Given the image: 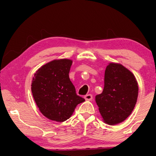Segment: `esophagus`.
Segmentation results:
<instances>
[{
  "label": "esophagus",
  "instance_id": "1",
  "mask_svg": "<svg viewBox=\"0 0 156 156\" xmlns=\"http://www.w3.org/2000/svg\"><path fill=\"white\" fill-rule=\"evenodd\" d=\"M84 99L87 100V101H92V94H86V95L84 96Z\"/></svg>",
  "mask_w": 156,
  "mask_h": 156
}]
</instances>
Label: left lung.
<instances>
[{"instance_id": "obj_1", "label": "left lung", "mask_w": 156, "mask_h": 156, "mask_svg": "<svg viewBox=\"0 0 156 156\" xmlns=\"http://www.w3.org/2000/svg\"><path fill=\"white\" fill-rule=\"evenodd\" d=\"M72 64V60L67 58L53 60L39 68L33 77L34 99L40 112L51 120H67L77 105L85 101L77 95L69 78Z\"/></svg>"}]
</instances>
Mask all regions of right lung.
Segmentation results:
<instances>
[{
  "label": "right lung",
  "instance_id": "right-lung-1",
  "mask_svg": "<svg viewBox=\"0 0 156 156\" xmlns=\"http://www.w3.org/2000/svg\"><path fill=\"white\" fill-rule=\"evenodd\" d=\"M138 92L133 73L121 64H109L105 71L103 92L95 97L105 122L113 125L124 121L133 112Z\"/></svg>",
  "mask_w": 156,
  "mask_h": 156
}]
</instances>
